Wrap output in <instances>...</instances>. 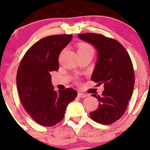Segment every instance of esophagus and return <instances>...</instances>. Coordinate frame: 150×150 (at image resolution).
Returning a JSON list of instances; mask_svg holds the SVG:
<instances>
[{
  "instance_id": "esophagus-1",
  "label": "esophagus",
  "mask_w": 150,
  "mask_h": 150,
  "mask_svg": "<svg viewBox=\"0 0 150 150\" xmlns=\"http://www.w3.org/2000/svg\"><path fill=\"white\" fill-rule=\"evenodd\" d=\"M88 96V94H85V93H82V92H79L78 93V97H81V98H84V97H86Z\"/></svg>"
}]
</instances>
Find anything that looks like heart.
<instances>
[{"mask_svg": "<svg viewBox=\"0 0 150 150\" xmlns=\"http://www.w3.org/2000/svg\"><path fill=\"white\" fill-rule=\"evenodd\" d=\"M86 51H92L93 49L89 44L85 42H81L78 44V50L77 53L79 52H86Z\"/></svg>", "mask_w": 150, "mask_h": 150, "instance_id": "1", "label": "heart"}]
</instances>
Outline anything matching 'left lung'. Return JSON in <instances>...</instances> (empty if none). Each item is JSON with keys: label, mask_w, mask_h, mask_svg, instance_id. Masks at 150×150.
<instances>
[{"label": "left lung", "mask_w": 150, "mask_h": 150, "mask_svg": "<svg viewBox=\"0 0 150 150\" xmlns=\"http://www.w3.org/2000/svg\"><path fill=\"white\" fill-rule=\"evenodd\" d=\"M78 37L97 50L91 78L104 87L101 96L92 94L99 101V108L89 116L97 123L111 124L124 114L133 91L135 75L130 56L119 42L102 34H80Z\"/></svg>", "instance_id": "obj_1"}]
</instances>
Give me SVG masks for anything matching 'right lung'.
Wrapping results in <instances>:
<instances>
[{
	"instance_id": "add662e5",
	"label": "right lung",
	"mask_w": 150,
	"mask_h": 150,
	"mask_svg": "<svg viewBox=\"0 0 150 150\" xmlns=\"http://www.w3.org/2000/svg\"><path fill=\"white\" fill-rule=\"evenodd\" d=\"M73 36L53 35L38 41L22 58L17 73V88L24 108L43 126H53L64 117L68 104L77 95L75 89L54 90L51 71L59 68L58 56Z\"/></svg>"
}]
</instances>
